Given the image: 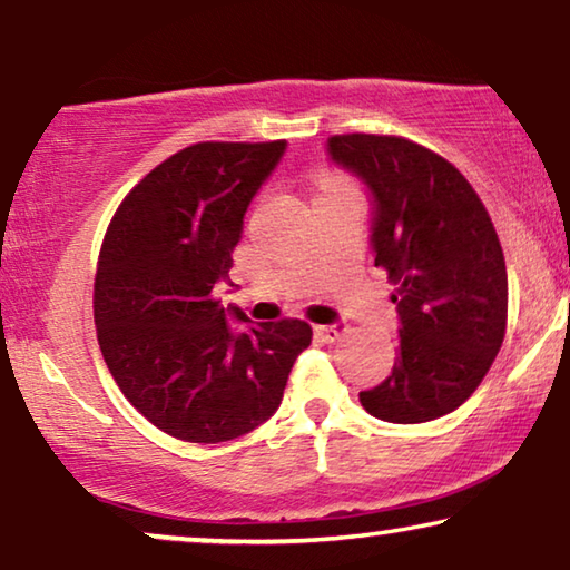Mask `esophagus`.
<instances>
[{"label": "esophagus", "mask_w": 570, "mask_h": 570, "mask_svg": "<svg viewBox=\"0 0 570 570\" xmlns=\"http://www.w3.org/2000/svg\"><path fill=\"white\" fill-rule=\"evenodd\" d=\"M343 331H346V325H343V323H331V325H317V327H315L317 338L325 341V343L338 341L341 335H343Z\"/></svg>", "instance_id": "34e87169"}]
</instances>
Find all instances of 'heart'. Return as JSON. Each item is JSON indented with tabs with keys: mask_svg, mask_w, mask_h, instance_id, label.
<instances>
[{
	"mask_svg": "<svg viewBox=\"0 0 570 570\" xmlns=\"http://www.w3.org/2000/svg\"><path fill=\"white\" fill-rule=\"evenodd\" d=\"M327 186H335V183H331V180H320V190L327 188Z\"/></svg>",
	"mask_w": 570,
	"mask_h": 570,
	"instance_id": "1",
	"label": "heart"
}]
</instances>
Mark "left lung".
<instances>
[{
  "mask_svg": "<svg viewBox=\"0 0 570 570\" xmlns=\"http://www.w3.org/2000/svg\"><path fill=\"white\" fill-rule=\"evenodd\" d=\"M327 159L372 202L374 266L397 286V362L358 400L374 419L423 423L468 400L507 333L509 278L491 216L462 173L397 136H331Z\"/></svg>",
  "mask_w": 570,
  "mask_h": 570,
  "instance_id": "left-lung-1",
  "label": "left lung"
}]
</instances>
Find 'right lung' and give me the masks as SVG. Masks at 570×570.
I'll return each mask as SVG.
<instances>
[{"label": "right lung", "mask_w": 570, "mask_h": 570, "mask_svg": "<svg viewBox=\"0 0 570 570\" xmlns=\"http://www.w3.org/2000/svg\"><path fill=\"white\" fill-rule=\"evenodd\" d=\"M284 151L286 141L180 149L124 198L102 239L92 302L102 358L128 403L183 442H229L266 423L312 343L304 320L250 323L216 299L232 286L247 206Z\"/></svg>", "instance_id": "right-lung-1"}]
</instances>
